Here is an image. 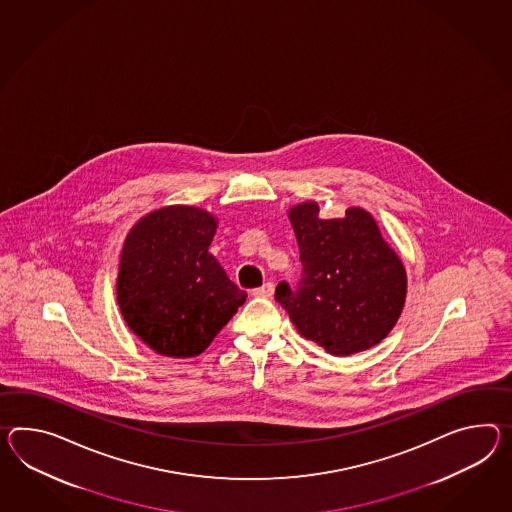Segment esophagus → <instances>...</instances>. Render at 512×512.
Instances as JSON below:
<instances>
[{"label":"esophagus","mask_w":512,"mask_h":512,"mask_svg":"<svg viewBox=\"0 0 512 512\" xmlns=\"http://www.w3.org/2000/svg\"><path fill=\"white\" fill-rule=\"evenodd\" d=\"M274 290V283L268 281V283H264L262 287L255 288V290H253V296H257V298H272V296H274Z\"/></svg>","instance_id":"obj_1"}]
</instances>
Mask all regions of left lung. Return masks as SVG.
Masks as SVG:
<instances>
[{
  "instance_id": "left-lung-1",
  "label": "left lung",
  "mask_w": 512,
  "mask_h": 512,
  "mask_svg": "<svg viewBox=\"0 0 512 512\" xmlns=\"http://www.w3.org/2000/svg\"><path fill=\"white\" fill-rule=\"evenodd\" d=\"M303 264L300 288H275L301 337L348 357L374 348L398 322L407 272L374 216L349 207L344 218H320L316 201L288 209Z\"/></svg>"
}]
</instances>
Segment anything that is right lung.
<instances>
[{"label":"right lung","instance_id":"obj_1","mask_svg":"<svg viewBox=\"0 0 512 512\" xmlns=\"http://www.w3.org/2000/svg\"><path fill=\"white\" fill-rule=\"evenodd\" d=\"M216 229L211 212L168 205L125 237L116 301L127 327L159 355H200L248 298L209 253Z\"/></svg>","mask_w":512,"mask_h":512}]
</instances>
